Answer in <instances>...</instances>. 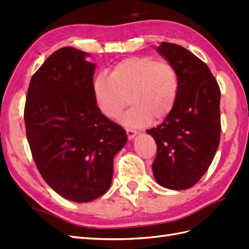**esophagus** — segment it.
Masks as SVG:
<instances>
[{"mask_svg":"<svg viewBox=\"0 0 249 249\" xmlns=\"http://www.w3.org/2000/svg\"><path fill=\"white\" fill-rule=\"evenodd\" d=\"M125 131H126V135H127V138L129 140H133L134 137L136 136L137 131L134 130V129H129V128H125Z\"/></svg>","mask_w":249,"mask_h":249,"instance_id":"34e87169","label":"esophagus"}]
</instances>
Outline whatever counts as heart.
I'll return each instance as SVG.
<instances>
[{
    "mask_svg": "<svg viewBox=\"0 0 249 249\" xmlns=\"http://www.w3.org/2000/svg\"><path fill=\"white\" fill-rule=\"evenodd\" d=\"M178 75L170 62L154 56H130L113 66L110 75L102 72L94 81L100 110L108 118H118L133 103L122 121L139 126L160 121L171 112L178 93Z\"/></svg>",
    "mask_w": 249,
    "mask_h": 249,
    "instance_id": "heart-1",
    "label": "heart"
}]
</instances>
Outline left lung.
Wrapping results in <instances>:
<instances>
[{
  "label": "left lung",
  "mask_w": 249,
  "mask_h": 249,
  "mask_svg": "<svg viewBox=\"0 0 249 249\" xmlns=\"http://www.w3.org/2000/svg\"><path fill=\"white\" fill-rule=\"evenodd\" d=\"M157 51L176 67L178 93L171 112L146 133L157 145L153 173L161 186L193 187L208 171L220 141V89L203 61L184 47L162 41Z\"/></svg>",
  "instance_id": "1"
}]
</instances>
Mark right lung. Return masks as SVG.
I'll use <instances>...</instances> for the list:
<instances>
[{"label": "right lung", "instance_id": "1", "mask_svg": "<svg viewBox=\"0 0 249 249\" xmlns=\"http://www.w3.org/2000/svg\"><path fill=\"white\" fill-rule=\"evenodd\" d=\"M87 55L72 47L53 52L32 76L24 106L37 169L54 192L73 202L107 192L113 157L127 141L124 129L96 105L95 65Z\"/></svg>", "mask_w": 249, "mask_h": 249}]
</instances>
